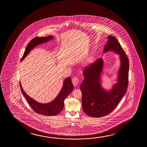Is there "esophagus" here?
Listing matches in <instances>:
<instances>
[{
    "instance_id": "obj_1",
    "label": "esophagus",
    "mask_w": 147,
    "mask_h": 147,
    "mask_svg": "<svg viewBox=\"0 0 147 147\" xmlns=\"http://www.w3.org/2000/svg\"><path fill=\"white\" fill-rule=\"evenodd\" d=\"M72 81L73 85H74V86H76L79 83V80L78 77H73L72 79Z\"/></svg>"
}]
</instances>
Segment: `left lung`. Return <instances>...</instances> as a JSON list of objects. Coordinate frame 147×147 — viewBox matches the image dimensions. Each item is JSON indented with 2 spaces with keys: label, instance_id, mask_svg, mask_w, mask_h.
Segmentation results:
<instances>
[{
  "label": "left lung",
  "instance_id": "1",
  "mask_svg": "<svg viewBox=\"0 0 147 147\" xmlns=\"http://www.w3.org/2000/svg\"><path fill=\"white\" fill-rule=\"evenodd\" d=\"M103 51L105 53L113 51L119 55L121 65L118 82L109 91L105 90L100 84L102 59H98L83 71L84 79L80 85L83 110L87 115L94 117H103L115 109L127 92L129 82V59L115 36H108Z\"/></svg>",
  "mask_w": 147,
  "mask_h": 147
}]
</instances>
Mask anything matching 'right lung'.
Here are the masks:
<instances>
[{
  "mask_svg": "<svg viewBox=\"0 0 147 147\" xmlns=\"http://www.w3.org/2000/svg\"><path fill=\"white\" fill-rule=\"evenodd\" d=\"M52 38H53V36H50L46 37H36L32 39L26 46L24 54L21 59V61L26 58L28 53L30 52V51L35 47L52 40ZM20 87L22 94L26 99L27 102L31 108L36 113L46 116H53L60 113L64 107L65 99L73 90V85L71 81V78L70 77H69L64 81L62 89L56 98L51 102L43 104L38 102L27 95L23 90L20 83Z\"/></svg>",
  "mask_w": 147,
  "mask_h": 147,
  "instance_id": "right-lung-1",
  "label": "right lung"
}]
</instances>
